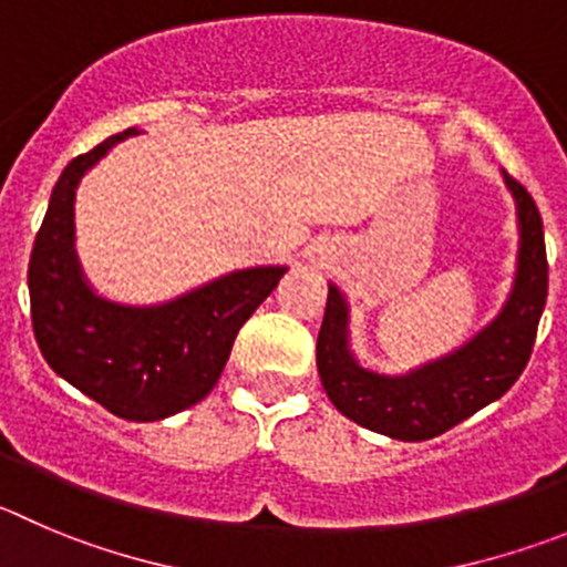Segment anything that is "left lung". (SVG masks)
I'll use <instances>...</instances> for the list:
<instances>
[{
	"label": "left lung",
	"instance_id": "left-lung-1",
	"mask_svg": "<svg viewBox=\"0 0 567 567\" xmlns=\"http://www.w3.org/2000/svg\"><path fill=\"white\" fill-rule=\"evenodd\" d=\"M504 182L515 198L520 237L515 282L501 313L447 355L403 374L363 367L349 341V301L330 282L316 367L327 396L343 416L400 442H422L501 400L520 378L546 308L548 262L543 218L532 195L509 173Z\"/></svg>",
	"mask_w": 567,
	"mask_h": 567
}]
</instances>
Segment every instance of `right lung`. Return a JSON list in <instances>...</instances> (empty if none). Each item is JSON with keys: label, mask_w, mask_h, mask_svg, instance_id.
<instances>
[{"label": "right lung", "mask_w": 567, "mask_h": 567, "mask_svg": "<svg viewBox=\"0 0 567 567\" xmlns=\"http://www.w3.org/2000/svg\"><path fill=\"white\" fill-rule=\"evenodd\" d=\"M136 134L111 136L63 167L30 254L28 288L35 341L52 372L114 416L156 422L215 389L240 327L288 268H237L158 305L100 296L75 251V189L116 142Z\"/></svg>", "instance_id": "obj_1"}]
</instances>
